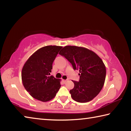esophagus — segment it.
Masks as SVG:
<instances>
[{
	"instance_id": "1",
	"label": "esophagus",
	"mask_w": 131,
	"mask_h": 131,
	"mask_svg": "<svg viewBox=\"0 0 131 131\" xmlns=\"http://www.w3.org/2000/svg\"><path fill=\"white\" fill-rule=\"evenodd\" d=\"M68 80H62V81L64 83H66V81H67Z\"/></svg>"
}]
</instances>
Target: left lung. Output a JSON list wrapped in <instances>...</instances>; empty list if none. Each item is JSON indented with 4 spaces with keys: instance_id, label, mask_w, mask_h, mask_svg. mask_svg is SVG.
Here are the masks:
<instances>
[{
    "instance_id": "left-lung-1",
    "label": "left lung",
    "mask_w": 131,
    "mask_h": 131,
    "mask_svg": "<svg viewBox=\"0 0 131 131\" xmlns=\"http://www.w3.org/2000/svg\"><path fill=\"white\" fill-rule=\"evenodd\" d=\"M59 54L72 63L74 70H79V81H73L74 87L70 90L72 99L80 103L92 100L105 81L106 67L101 58L91 50L77 46H65Z\"/></svg>"
}]
</instances>
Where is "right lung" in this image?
Segmentation results:
<instances>
[{
	"label": "right lung",
	"instance_id": "obj_1",
	"mask_svg": "<svg viewBox=\"0 0 131 131\" xmlns=\"http://www.w3.org/2000/svg\"><path fill=\"white\" fill-rule=\"evenodd\" d=\"M62 48L57 46L40 48L24 64L21 73L24 87L37 100L41 102L51 100L61 87V80L49 75L53 62Z\"/></svg>",
	"mask_w": 131,
	"mask_h": 131
}]
</instances>
